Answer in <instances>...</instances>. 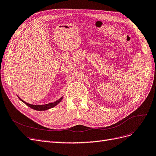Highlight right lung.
Wrapping results in <instances>:
<instances>
[{
	"label": "right lung",
	"instance_id": "1",
	"mask_svg": "<svg viewBox=\"0 0 156 156\" xmlns=\"http://www.w3.org/2000/svg\"><path fill=\"white\" fill-rule=\"evenodd\" d=\"M20 98V100L21 101H22L23 103H24L25 104H26L27 106H29V107L33 108V109H34V110H36V111H45V110L49 109V108H53V107H54L55 106H56L57 104H58V103L61 101H62L63 98L62 97L60 98L59 100H56V101H54L53 103H48V104H45V105H32V104H29V103H26L25 101L22 100L20 98Z\"/></svg>",
	"mask_w": 156,
	"mask_h": 156
}]
</instances>
